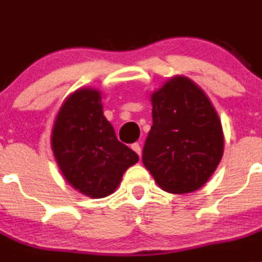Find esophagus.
<instances>
[{"mask_svg": "<svg viewBox=\"0 0 262 262\" xmlns=\"http://www.w3.org/2000/svg\"><path fill=\"white\" fill-rule=\"evenodd\" d=\"M132 149H133V150H135L136 153H137V155L140 156V157H141V153H142L141 145L138 144V142H136V144H133V145H132Z\"/></svg>", "mask_w": 262, "mask_h": 262, "instance_id": "34e87169", "label": "esophagus"}]
</instances>
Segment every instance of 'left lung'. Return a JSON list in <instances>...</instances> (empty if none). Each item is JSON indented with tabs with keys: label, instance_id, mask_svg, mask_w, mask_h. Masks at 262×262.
Segmentation results:
<instances>
[{
	"label": "left lung",
	"instance_id": "1",
	"mask_svg": "<svg viewBox=\"0 0 262 262\" xmlns=\"http://www.w3.org/2000/svg\"><path fill=\"white\" fill-rule=\"evenodd\" d=\"M153 125L142 162L169 193H192L212 177L224 155V132L216 109L185 76L169 78L150 94Z\"/></svg>",
	"mask_w": 262,
	"mask_h": 262
}]
</instances>
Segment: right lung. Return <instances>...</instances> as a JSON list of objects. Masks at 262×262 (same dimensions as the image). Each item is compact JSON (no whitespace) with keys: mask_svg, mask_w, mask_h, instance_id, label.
<instances>
[{"mask_svg":"<svg viewBox=\"0 0 262 262\" xmlns=\"http://www.w3.org/2000/svg\"><path fill=\"white\" fill-rule=\"evenodd\" d=\"M102 109L100 90L77 89L57 112L50 137L63 179L92 199L112 194L126 169L138 162L137 153L118 141Z\"/></svg>","mask_w":262,"mask_h":262,"instance_id":"obj_1","label":"right lung"}]
</instances>
